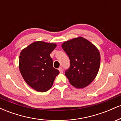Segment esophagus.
<instances>
[{"instance_id": "obj_1", "label": "esophagus", "mask_w": 121, "mask_h": 121, "mask_svg": "<svg viewBox=\"0 0 121 121\" xmlns=\"http://www.w3.org/2000/svg\"><path fill=\"white\" fill-rule=\"evenodd\" d=\"M59 71H60V72L61 73H63V69H62V67L59 68Z\"/></svg>"}]
</instances>
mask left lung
<instances>
[{"instance_id": "left-lung-1", "label": "left lung", "mask_w": 121, "mask_h": 121, "mask_svg": "<svg viewBox=\"0 0 121 121\" xmlns=\"http://www.w3.org/2000/svg\"><path fill=\"white\" fill-rule=\"evenodd\" d=\"M62 48L70 60V67L65 72L69 82L76 88L87 86L94 80L99 70V51L82 37L65 41Z\"/></svg>"}]
</instances>
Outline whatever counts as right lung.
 <instances>
[{
	"instance_id": "obj_1",
	"label": "right lung",
	"mask_w": 121,
	"mask_h": 121,
	"mask_svg": "<svg viewBox=\"0 0 121 121\" xmlns=\"http://www.w3.org/2000/svg\"><path fill=\"white\" fill-rule=\"evenodd\" d=\"M56 47L55 43L36 41L20 53L19 70L21 74L26 83L37 91H48L60 73L53 66V60L50 56Z\"/></svg>"
}]
</instances>
